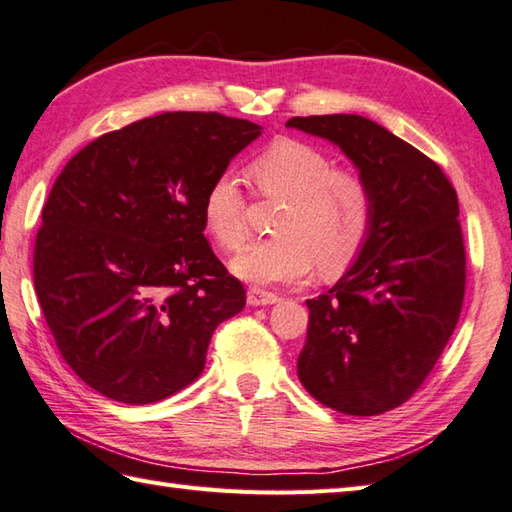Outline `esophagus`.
Wrapping results in <instances>:
<instances>
[{"label": "esophagus", "mask_w": 512, "mask_h": 512, "mask_svg": "<svg viewBox=\"0 0 512 512\" xmlns=\"http://www.w3.org/2000/svg\"><path fill=\"white\" fill-rule=\"evenodd\" d=\"M250 306H273V303L279 301V295L275 292H268L262 288H248V295H246Z\"/></svg>", "instance_id": "esophagus-1"}]
</instances>
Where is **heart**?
Instances as JSON below:
<instances>
[{
	"label": "heart",
	"mask_w": 512,
	"mask_h": 512,
	"mask_svg": "<svg viewBox=\"0 0 512 512\" xmlns=\"http://www.w3.org/2000/svg\"><path fill=\"white\" fill-rule=\"evenodd\" d=\"M255 193L284 202L275 222L279 237L246 246L231 270L255 284H288L312 273L336 275L361 255L372 233L374 195L352 169H336L323 149L279 138L246 169ZM204 228L215 244L235 250L248 235V200L233 173L215 176L202 195Z\"/></svg>",
	"instance_id": "obj_1"
}]
</instances>
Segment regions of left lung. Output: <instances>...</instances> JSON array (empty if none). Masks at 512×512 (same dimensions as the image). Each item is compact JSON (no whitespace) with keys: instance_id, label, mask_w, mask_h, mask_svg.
I'll use <instances>...</instances> for the list:
<instances>
[{"instance_id":"1","label":"left lung","mask_w":512,"mask_h":512,"mask_svg":"<svg viewBox=\"0 0 512 512\" xmlns=\"http://www.w3.org/2000/svg\"><path fill=\"white\" fill-rule=\"evenodd\" d=\"M339 145L374 195L356 264L314 299L297 374L321 405L378 416L407 402L458 325L466 253L458 193L438 162L356 114L286 123Z\"/></svg>"}]
</instances>
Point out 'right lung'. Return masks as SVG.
Segmentation results:
<instances>
[{"mask_svg":"<svg viewBox=\"0 0 512 512\" xmlns=\"http://www.w3.org/2000/svg\"><path fill=\"white\" fill-rule=\"evenodd\" d=\"M262 127L165 112L70 158L43 204L32 275L63 361L99 394L149 405L202 374L246 290L204 237L202 195Z\"/></svg>","mask_w":512,"mask_h":512,"instance_id":"right-lung-1","label":"right lung"}]
</instances>
